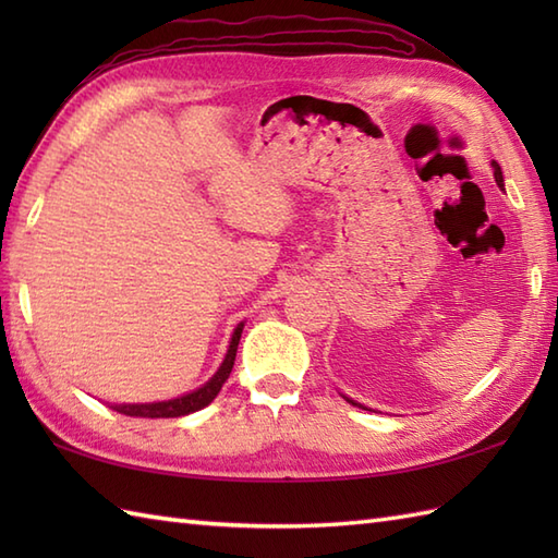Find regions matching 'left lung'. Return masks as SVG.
<instances>
[{
  "mask_svg": "<svg viewBox=\"0 0 558 558\" xmlns=\"http://www.w3.org/2000/svg\"><path fill=\"white\" fill-rule=\"evenodd\" d=\"M492 168H494V180H496V184H499V186H504V172H501V168H499V162H492ZM348 402H352V405H357V408H362L360 405V402H354V400H350V398H345Z\"/></svg>",
  "mask_w": 558,
  "mask_h": 558,
  "instance_id": "1",
  "label": "left lung"
}]
</instances>
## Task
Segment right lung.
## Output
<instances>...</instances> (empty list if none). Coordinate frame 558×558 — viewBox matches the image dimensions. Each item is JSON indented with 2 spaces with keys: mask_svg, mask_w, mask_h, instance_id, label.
Returning <instances> with one entry per match:
<instances>
[{
  "mask_svg": "<svg viewBox=\"0 0 558 558\" xmlns=\"http://www.w3.org/2000/svg\"><path fill=\"white\" fill-rule=\"evenodd\" d=\"M242 328H244V324L234 328L228 354H225L220 369L213 374L208 384H204L201 388L192 390V393H186L182 398H174V400L146 402V405H112V410L126 414V417L160 420V417H184V414H189V412H196L201 408H206L208 402H213V398L220 393L222 384L228 381V376H230L232 366H234V357H236V345H240V338H242Z\"/></svg>",
  "mask_w": 558,
  "mask_h": 558,
  "instance_id": "obj_1",
  "label": "right lung"
}]
</instances>
